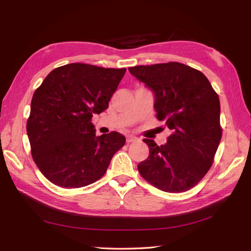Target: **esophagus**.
<instances>
[{"instance_id": "34e87169", "label": "esophagus", "mask_w": 251, "mask_h": 251, "mask_svg": "<svg viewBox=\"0 0 251 251\" xmlns=\"http://www.w3.org/2000/svg\"><path fill=\"white\" fill-rule=\"evenodd\" d=\"M135 140H137V138L135 137V136H132V135H128L126 137V141L127 142H132V141H135Z\"/></svg>"}]
</instances>
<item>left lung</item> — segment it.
<instances>
[{
    "label": "left lung",
    "mask_w": 251,
    "mask_h": 251,
    "mask_svg": "<svg viewBox=\"0 0 251 251\" xmlns=\"http://www.w3.org/2000/svg\"><path fill=\"white\" fill-rule=\"evenodd\" d=\"M128 70L153 93L157 120L172 131L162 146L143 139L150 153L138 164V170L164 192L190 190L210 168L221 140L219 97L204 74L183 63L137 66Z\"/></svg>",
    "instance_id": "left-lung-1"
}]
</instances>
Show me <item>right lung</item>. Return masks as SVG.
Segmentation results:
<instances>
[{
    "instance_id": "add662e5",
    "label": "right lung",
    "mask_w": 251,
    "mask_h": 251,
    "mask_svg": "<svg viewBox=\"0 0 251 251\" xmlns=\"http://www.w3.org/2000/svg\"><path fill=\"white\" fill-rule=\"evenodd\" d=\"M126 69L70 63L52 70L35 90L26 122L32 156L41 173L61 188L99 180L125 145L120 132L96 136L93 114L108 109Z\"/></svg>"
}]
</instances>
